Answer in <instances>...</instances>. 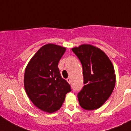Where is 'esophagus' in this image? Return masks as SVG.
I'll return each instance as SVG.
<instances>
[{
    "label": "esophagus",
    "mask_w": 131,
    "mask_h": 131,
    "mask_svg": "<svg viewBox=\"0 0 131 131\" xmlns=\"http://www.w3.org/2000/svg\"><path fill=\"white\" fill-rule=\"evenodd\" d=\"M67 82H69V84H71V78H67Z\"/></svg>",
    "instance_id": "1"
}]
</instances>
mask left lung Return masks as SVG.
I'll use <instances>...</instances> for the list:
<instances>
[{"label": "left lung", "mask_w": 131, "mask_h": 131, "mask_svg": "<svg viewBox=\"0 0 131 131\" xmlns=\"http://www.w3.org/2000/svg\"><path fill=\"white\" fill-rule=\"evenodd\" d=\"M72 50L81 61L85 84L78 93L82 108L94 110L101 107L113 93L116 82L115 69L103 50L91 45H82Z\"/></svg>", "instance_id": "obj_1"}]
</instances>
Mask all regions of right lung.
Segmentation results:
<instances>
[{"instance_id":"right-lung-1","label":"right lung","mask_w":131,"mask_h":131,"mask_svg":"<svg viewBox=\"0 0 131 131\" xmlns=\"http://www.w3.org/2000/svg\"><path fill=\"white\" fill-rule=\"evenodd\" d=\"M64 47L54 44L42 47L32 57L26 69L24 85L28 98L35 106L52 113L62 106L71 86L60 75L58 64Z\"/></svg>"}]
</instances>
